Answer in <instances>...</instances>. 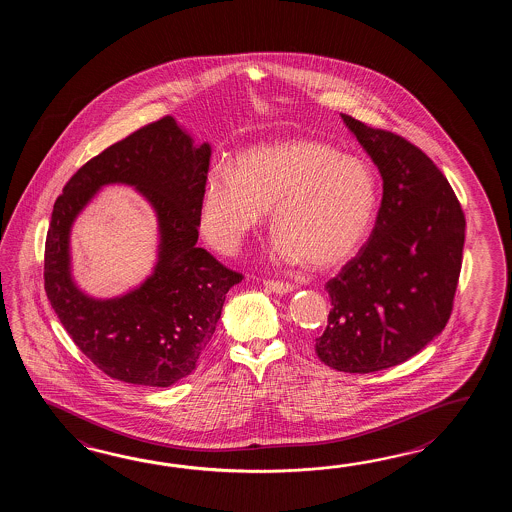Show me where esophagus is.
<instances>
[{
	"label": "esophagus",
	"instance_id": "1",
	"mask_svg": "<svg viewBox=\"0 0 512 512\" xmlns=\"http://www.w3.org/2000/svg\"><path fill=\"white\" fill-rule=\"evenodd\" d=\"M265 289H269L271 293L285 294L293 291V285L287 282H280V280H263Z\"/></svg>",
	"mask_w": 512,
	"mask_h": 512
}]
</instances>
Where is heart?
Here are the masks:
<instances>
[{"instance_id":"obj_1","label":"heart","mask_w":512,"mask_h":512,"mask_svg":"<svg viewBox=\"0 0 512 512\" xmlns=\"http://www.w3.org/2000/svg\"><path fill=\"white\" fill-rule=\"evenodd\" d=\"M375 205V177L362 159L324 142H272L241 153L234 170L210 172L201 230L219 251H238L272 207L278 258L329 269L357 251Z\"/></svg>"}]
</instances>
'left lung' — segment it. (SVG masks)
I'll return each instance as SVG.
<instances>
[{
	"label": "left lung",
	"mask_w": 512,
	"mask_h": 512,
	"mask_svg": "<svg viewBox=\"0 0 512 512\" xmlns=\"http://www.w3.org/2000/svg\"><path fill=\"white\" fill-rule=\"evenodd\" d=\"M382 175L370 238L326 283L333 309L315 338L318 359L346 373L386 370L445 329L456 296L465 214L421 148L342 113Z\"/></svg>",
	"instance_id": "8db88e82"
}]
</instances>
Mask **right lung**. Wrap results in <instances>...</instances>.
<instances>
[{
	"mask_svg": "<svg viewBox=\"0 0 512 512\" xmlns=\"http://www.w3.org/2000/svg\"><path fill=\"white\" fill-rule=\"evenodd\" d=\"M210 146L170 115L111 144L80 166L56 199L47 230L44 287L69 337L111 379L166 388L196 370L218 326L225 294L243 280L197 247ZM108 182L137 185L160 216L162 254L154 276L122 299L91 301L70 282L72 219Z\"/></svg>",
	"mask_w": 512,
	"mask_h": 512,
	"instance_id": "1",
	"label": "right lung"
}]
</instances>
